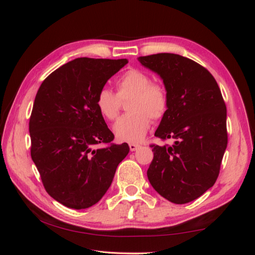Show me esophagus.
I'll return each mask as SVG.
<instances>
[{"label":"esophagus","instance_id":"1","mask_svg":"<svg viewBox=\"0 0 255 255\" xmlns=\"http://www.w3.org/2000/svg\"><path fill=\"white\" fill-rule=\"evenodd\" d=\"M138 148H139V144L129 143V150H130V151H136Z\"/></svg>","mask_w":255,"mask_h":255}]
</instances>
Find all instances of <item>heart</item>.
Returning a JSON list of instances; mask_svg holds the SVG:
<instances>
[{"label": "heart", "mask_w": 255, "mask_h": 255, "mask_svg": "<svg viewBox=\"0 0 255 255\" xmlns=\"http://www.w3.org/2000/svg\"><path fill=\"white\" fill-rule=\"evenodd\" d=\"M117 95L110 88L100 89L97 107L104 118L115 120L119 115L121 101L130 98L128 114L122 116L114 125V133L120 141L139 142L148 133L151 119L159 120L168 109V95L160 83L138 69L127 71L117 81Z\"/></svg>", "instance_id": "heart-1"}]
</instances>
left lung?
<instances>
[{"label":"left lung","mask_w":255,"mask_h":255,"mask_svg":"<svg viewBox=\"0 0 255 255\" xmlns=\"http://www.w3.org/2000/svg\"><path fill=\"white\" fill-rule=\"evenodd\" d=\"M163 80L168 109L157 129L172 145L153 144L146 171L152 187L175 204L194 201L217 180L227 149V107L214 76L187 57L159 53L138 58Z\"/></svg>","instance_id":"1"}]
</instances>
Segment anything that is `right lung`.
<instances>
[{"instance_id":"right-lung-1","label":"right lung","mask_w":255,"mask_h":255,"mask_svg":"<svg viewBox=\"0 0 255 255\" xmlns=\"http://www.w3.org/2000/svg\"><path fill=\"white\" fill-rule=\"evenodd\" d=\"M128 59L75 58L52 72L37 91L29 119L30 155L48 194L83 210L98 203L129 151L116 144L97 96Z\"/></svg>"}]
</instances>
